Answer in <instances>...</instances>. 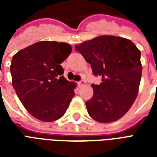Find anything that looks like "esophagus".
I'll return each instance as SVG.
<instances>
[{"label": "esophagus", "instance_id": "1", "mask_svg": "<svg viewBox=\"0 0 157 157\" xmlns=\"http://www.w3.org/2000/svg\"><path fill=\"white\" fill-rule=\"evenodd\" d=\"M85 84V82L84 81H80V82H78V85L80 86H83Z\"/></svg>", "mask_w": 157, "mask_h": 157}]
</instances>
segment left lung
<instances>
[{
    "label": "left lung",
    "instance_id": "obj_1",
    "mask_svg": "<svg viewBox=\"0 0 157 157\" xmlns=\"http://www.w3.org/2000/svg\"><path fill=\"white\" fill-rule=\"evenodd\" d=\"M75 48L91 65L93 75L102 77L99 85H92L93 96L86 102L89 115L100 123L122 118L138 94L140 51L130 40L109 35L83 42Z\"/></svg>",
    "mask_w": 157,
    "mask_h": 157
}]
</instances>
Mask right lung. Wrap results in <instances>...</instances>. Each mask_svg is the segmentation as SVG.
Returning <instances> with one entry per match:
<instances>
[{"instance_id":"1","label":"right lung","mask_w":157,"mask_h":157,"mask_svg":"<svg viewBox=\"0 0 157 157\" xmlns=\"http://www.w3.org/2000/svg\"><path fill=\"white\" fill-rule=\"evenodd\" d=\"M71 50L66 43L41 41L12 57L13 88L28 112L41 121L61 118L75 96V84L62 75L60 65Z\"/></svg>"}]
</instances>
